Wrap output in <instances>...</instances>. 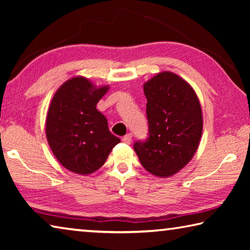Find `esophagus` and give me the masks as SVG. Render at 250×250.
<instances>
[{
  "mask_svg": "<svg viewBox=\"0 0 250 250\" xmlns=\"http://www.w3.org/2000/svg\"><path fill=\"white\" fill-rule=\"evenodd\" d=\"M131 140H132V135H131L130 133H128L126 135H125L124 138H122V141H124L125 143H126V145H130Z\"/></svg>",
  "mask_w": 250,
  "mask_h": 250,
  "instance_id": "esophagus-1",
  "label": "esophagus"
}]
</instances>
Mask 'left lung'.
<instances>
[{"instance_id":"left-lung-1","label":"left lung","mask_w":250,"mask_h":250,"mask_svg":"<svg viewBox=\"0 0 250 250\" xmlns=\"http://www.w3.org/2000/svg\"><path fill=\"white\" fill-rule=\"evenodd\" d=\"M149 138L133 149L142 167L158 177H170L195 154L203 131L200 100L188 82L162 71L143 84Z\"/></svg>"}]
</instances>
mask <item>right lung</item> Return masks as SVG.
<instances>
[{
	"mask_svg": "<svg viewBox=\"0 0 250 250\" xmlns=\"http://www.w3.org/2000/svg\"><path fill=\"white\" fill-rule=\"evenodd\" d=\"M108 90L109 86L97 87L86 77L76 76L58 88L50 103L46 138L58 162L76 174L96 172L120 142L96 108Z\"/></svg>",
	"mask_w": 250,
	"mask_h": 250,
	"instance_id": "1",
	"label": "right lung"
}]
</instances>
